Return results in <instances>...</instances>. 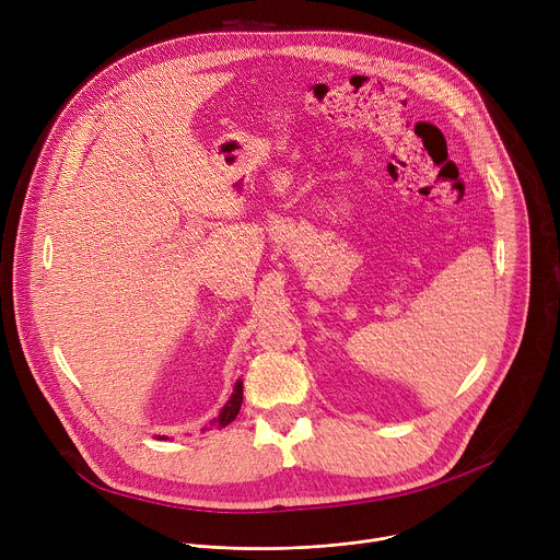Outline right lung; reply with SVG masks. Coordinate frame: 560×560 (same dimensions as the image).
<instances>
[{
	"label": "right lung",
	"mask_w": 560,
	"mask_h": 560,
	"mask_svg": "<svg viewBox=\"0 0 560 560\" xmlns=\"http://www.w3.org/2000/svg\"><path fill=\"white\" fill-rule=\"evenodd\" d=\"M242 401H244V383L236 381V383H234V389H232V394H230V398H228V404L223 406V410L219 412V417L212 419L210 425L217 428V430H221V428H225L228 423H232V421L236 419L238 410H242ZM156 439L162 441V439H166V436H156Z\"/></svg>",
	"instance_id": "1"
}]
</instances>
